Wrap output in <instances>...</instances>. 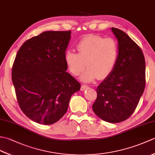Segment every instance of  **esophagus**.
Masks as SVG:
<instances>
[{
	"label": "esophagus",
	"mask_w": 155,
	"mask_h": 155,
	"mask_svg": "<svg viewBox=\"0 0 155 155\" xmlns=\"http://www.w3.org/2000/svg\"><path fill=\"white\" fill-rule=\"evenodd\" d=\"M88 88V86H87V85H84V84H83L81 86V90L82 91H86V90H87Z\"/></svg>",
	"instance_id": "1"
}]
</instances>
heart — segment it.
<instances>
[{"instance_id": "heart-1", "label": "heart", "mask_w": 155, "mask_h": 155, "mask_svg": "<svg viewBox=\"0 0 155 155\" xmlns=\"http://www.w3.org/2000/svg\"><path fill=\"white\" fill-rule=\"evenodd\" d=\"M78 54L68 51L64 55L66 65L74 76H81L84 83H91L98 77L103 79L113 71L117 61L118 47L117 41L112 38L97 35L85 36L76 46Z\"/></svg>"}]
</instances>
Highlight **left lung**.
<instances>
[{
    "label": "left lung",
    "mask_w": 155,
    "mask_h": 155,
    "mask_svg": "<svg viewBox=\"0 0 155 155\" xmlns=\"http://www.w3.org/2000/svg\"><path fill=\"white\" fill-rule=\"evenodd\" d=\"M118 55L111 73L97 88L93 110L108 123L127 120L133 113L145 87V61L140 47L123 31L111 28Z\"/></svg>",
    "instance_id": "1"
}]
</instances>
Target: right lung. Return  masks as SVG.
I'll list each match as a JSON object with an SVG mask.
<instances>
[{"instance_id": "add662e5", "label": "right lung", "mask_w": 155, "mask_h": 155, "mask_svg": "<svg viewBox=\"0 0 155 155\" xmlns=\"http://www.w3.org/2000/svg\"><path fill=\"white\" fill-rule=\"evenodd\" d=\"M71 31H45L25 42L16 54L12 81L20 108L36 123H55L67 113L81 84L67 72Z\"/></svg>"}]
</instances>
